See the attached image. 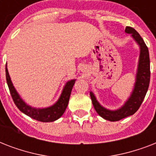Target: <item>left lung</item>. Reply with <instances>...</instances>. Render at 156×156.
I'll list each match as a JSON object with an SVG mask.
<instances>
[{
  "mask_svg": "<svg viewBox=\"0 0 156 156\" xmlns=\"http://www.w3.org/2000/svg\"><path fill=\"white\" fill-rule=\"evenodd\" d=\"M125 31L128 34H131L133 39L136 40V42L140 46V56H139L138 73H137L136 83L132 95L121 108L116 111H110L103 108L98 103L93 93H90V99L95 111L97 112V113L101 117L110 121H120L121 119L135 113L145 98L150 83V57H149V51L147 47L143 38L141 37L140 35L133 27H127Z\"/></svg>",
  "mask_w": 156,
  "mask_h": 156,
  "instance_id": "1",
  "label": "left lung"
}]
</instances>
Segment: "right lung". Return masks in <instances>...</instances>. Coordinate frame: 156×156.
<instances>
[{
    "label": "right lung",
    "mask_w": 156,
    "mask_h": 156,
    "mask_svg": "<svg viewBox=\"0 0 156 156\" xmlns=\"http://www.w3.org/2000/svg\"><path fill=\"white\" fill-rule=\"evenodd\" d=\"M5 75L9 92H10L13 102L16 106L18 107V108L22 112L27 115L28 116L35 119L36 121H42V122H51V121H56L63 115L68 105L72 88L75 83V80L73 79V80L69 81L68 83H66L63 89V91L61 93V97L54 105L47 108H35L28 106L27 104H26L25 102H23V100L21 99L12 84L6 66Z\"/></svg>",
    "instance_id": "add662e5"
}]
</instances>
